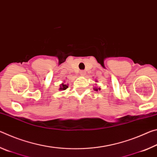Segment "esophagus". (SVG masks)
<instances>
[{"instance_id":"1","label":"esophagus","mask_w":157,"mask_h":157,"mask_svg":"<svg viewBox=\"0 0 157 157\" xmlns=\"http://www.w3.org/2000/svg\"><path fill=\"white\" fill-rule=\"evenodd\" d=\"M79 74H80L81 76H84L85 74H86V72H85L84 71H81L80 72H79Z\"/></svg>"}]
</instances>
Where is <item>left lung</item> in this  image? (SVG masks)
<instances>
[{"mask_svg": "<svg viewBox=\"0 0 157 157\" xmlns=\"http://www.w3.org/2000/svg\"><path fill=\"white\" fill-rule=\"evenodd\" d=\"M100 89V88H99V89ZM95 91H98V89H95Z\"/></svg>", "mask_w": 157, "mask_h": 157, "instance_id": "left-lung-1", "label": "left lung"}]
</instances>
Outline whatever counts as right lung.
I'll return each instance as SVG.
<instances>
[{"instance_id": "add662e5", "label": "right lung", "mask_w": 157, "mask_h": 157, "mask_svg": "<svg viewBox=\"0 0 157 157\" xmlns=\"http://www.w3.org/2000/svg\"><path fill=\"white\" fill-rule=\"evenodd\" d=\"M68 88V86L66 84H62L60 85V90H66V89Z\"/></svg>"}]
</instances>
